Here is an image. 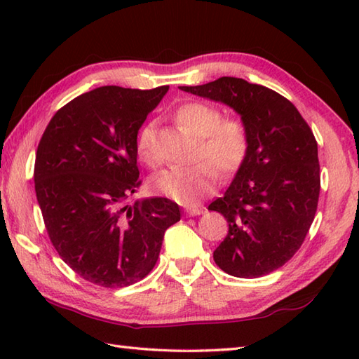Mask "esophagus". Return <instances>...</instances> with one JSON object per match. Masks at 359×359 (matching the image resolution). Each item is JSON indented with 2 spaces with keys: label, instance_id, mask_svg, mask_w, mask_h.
<instances>
[{
  "label": "esophagus",
  "instance_id": "34e87169",
  "mask_svg": "<svg viewBox=\"0 0 359 359\" xmlns=\"http://www.w3.org/2000/svg\"><path fill=\"white\" fill-rule=\"evenodd\" d=\"M185 212L188 216H199L203 212V208H201V207H187Z\"/></svg>",
  "mask_w": 359,
  "mask_h": 359
}]
</instances>
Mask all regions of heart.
Instances as JSON below:
<instances>
[{
    "label": "heart",
    "instance_id": "heart-1",
    "mask_svg": "<svg viewBox=\"0 0 359 359\" xmlns=\"http://www.w3.org/2000/svg\"><path fill=\"white\" fill-rule=\"evenodd\" d=\"M175 120L188 133L199 137L191 166H171L151 180L152 191L179 202L193 205L211 191L220 174H230L243 163L250 147L248 129L239 118H222V111L203 102H188L175 109ZM154 129L144 125L135 140L137 156L144 163H156ZM218 170H216L215 168Z\"/></svg>",
    "mask_w": 359,
    "mask_h": 359
}]
</instances>
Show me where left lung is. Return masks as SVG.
<instances>
[{
  "instance_id": "8db88e82",
  "label": "left lung",
  "mask_w": 359,
  "mask_h": 359,
  "mask_svg": "<svg viewBox=\"0 0 359 359\" xmlns=\"http://www.w3.org/2000/svg\"><path fill=\"white\" fill-rule=\"evenodd\" d=\"M180 89L228 104L248 129L245 160L208 207L228 222L212 257L231 276H265L294 256L315 219L321 189L315 135L292 102L265 86L220 77Z\"/></svg>"
}]
</instances>
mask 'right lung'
Here are the masks:
<instances>
[{
    "label": "right lung",
    "instance_id": "1",
    "mask_svg": "<svg viewBox=\"0 0 359 359\" xmlns=\"http://www.w3.org/2000/svg\"><path fill=\"white\" fill-rule=\"evenodd\" d=\"M168 89L89 90L55 112L38 143L35 193L49 239L95 285L121 288L148 276L166 228L180 220L166 197L126 203L142 184L137 134Z\"/></svg>",
    "mask_w": 359,
    "mask_h": 359
}]
</instances>
